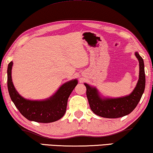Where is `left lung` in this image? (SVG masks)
Wrapping results in <instances>:
<instances>
[{"instance_id":"obj_1","label":"left lung","mask_w":153,"mask_h":153,"mask_svg":"<svg viewBox=\"0 0 153 153\" xmlns=\"http://www.w3.org/2000/svg\"><path fill=\"white\" fill-rule=\"evenodd\" d=\"M135 55L139 61V78L137 86L129 95L114 99H102L95 88L84 83L90 107L94 114L103 118H120L130 114L137 106L145 90L146 76L143 58L138 52Z\"/></svg>"}]
</instances>
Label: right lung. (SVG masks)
Returning <instances> with one entry per match:
<instances>
[{"label":"right lung","mask_w":153,"mask_h":153,"mask_svg":"<svg viewBox=\"0 0 153 153\" xmlns=\"http://www.w3.org/2000/svg\"><path fill=\"white\" fill-rule=\"evenodd\" d=\"M12 62L8 64L7 88L14 105L25 118L37 123H48L59 120L65 114L69 96L77 85L76 79L64 83L54 95L44 101H31L22 97L12 81Z\"/></svg>","instance_id":"right-lung-1"}]
</instances>
